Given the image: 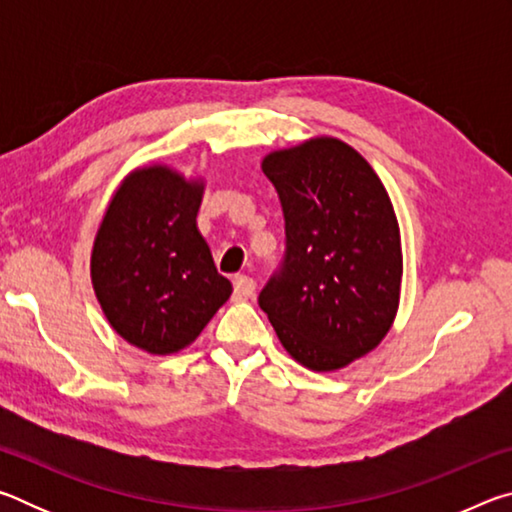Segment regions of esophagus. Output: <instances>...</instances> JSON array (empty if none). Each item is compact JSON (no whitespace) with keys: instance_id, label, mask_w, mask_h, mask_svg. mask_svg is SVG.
Returning <instances> with one entry per match:
<instances>
[{"instance_id":"esophagus-1","label":"esophagus","mask_w":512,"mask_h":512,"mask_svg":"<svg viewBox=\"0 0 512 512\" xmlns=\"http://www.w3.org/2000/svg\"><path fill=\"white\" fill-rule=\"evenodd\" d=\"M255 293V280L248 275H237L235 277V293L232 298L235 300H248Z\"/></svg>"}]
</instances>
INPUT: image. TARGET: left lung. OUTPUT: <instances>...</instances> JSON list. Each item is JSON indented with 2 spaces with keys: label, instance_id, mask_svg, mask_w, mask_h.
Listing matches in <instances>:
<instances>
[{
  "label": "left lung",
  "instance_id": "8db88e82",
  "mask_svg": "<svg viewBox=\"0 0 512 512\" xmlns=\"http://www.w3.org/2000/svg\"><path fill=\"white\" fill-rule=\"evenodd\" d=\"M262 171L280 196L287 253L259 307L305 368L350 366L377 348L400 307L402 239L391 198L368 160L336 137L268 153Z\"/></svg>",
  "mask_w": 512,
  "mask_h": 512
}]
</instances>
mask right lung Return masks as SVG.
<instances>
[{
  "mask_svg": "<svg viewBox=\"0 0 512 512\" xmlns=\"http://www.w3.org/2000/svg\"><path fill=\"white\" fill-rule=\"evenodd\" d=\"M203 180L149 164L121 180L94 237L90 273L110 327L149 354L187 348L230 298L196 214Z\"/></svg>",
  "mask_w": 512,
  "mask_h": 512,
  "instance_id": "right-lung-1",
  "label": "right lung"
}]
</instances>
